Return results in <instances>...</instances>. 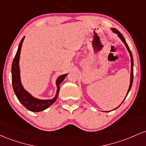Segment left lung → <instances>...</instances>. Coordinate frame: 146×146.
<instances>
[{
    "mask_svg": "<svg viewBox=\"0 0 146 146\" xmlns=\"http://www.w3.org/2000/svg\"><path fill=\"white\" fill-rule=\"evenodd\" d=\"M112 30L113 31V32H114V33H116V34H118V36H119V37L121 39V40L123 42V43L125 44V45L126 46V47H127V50H128V52H129V53H130V57H131V75H130V87H129V89H128V91H127V95L128 94V93H129V92H130V89H131V88H132V83H133V76H134V74H133V64H134V62H133V57H132V52H131V51H130V48H129V47H128V45H127V42H126V41H125V38H123V35L121 34L120 33V32H119V30H117V29H115V28H112ZM127 95H126V96H127ZM121 104H122V103H121ZM120 105V106H121ZM118 107V108H119ZM116 108V109H117ZM115 110V109H114Z\"/></svg>",
    "mask_w": 146,
    "mask_h": 146,
    "instance_id": "left-lung-1",
    "label": "left lung"
}]
</instances>
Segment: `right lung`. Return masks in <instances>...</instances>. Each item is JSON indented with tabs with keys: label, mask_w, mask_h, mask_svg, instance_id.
I'll return each instance as SVG.
<instances>
[{
	"label": "right lung",
	"mask_w": 146,
	"mask_h": 146,
	"mask_svg": "<svg viewBox=\"0 0 146 146\" xmlns=\"http://www.w3.org/2000/svg\"><path fill=\"white\" fill-rule=\"evenodd\" d=\"M23 37L21 40L20 44L19 45L17 52L13 60L12 65H11V81H12V86L14 89L16 97L19 101L28 110L32 112H40L47 109L55 102L57 97L58 96V93L60 90V84L63 81L65 78L66 77L67 74L61 75L56 80L57 91L56 94L54 98L49 100H40L33 97L30 94H29L27 91L25 90L23 88L21 82L20 71H19V58H20V53L21 47H22L23 41L24 40Z\"/></svg>",
	"instance_id": "1"
}]
</instances>
